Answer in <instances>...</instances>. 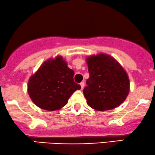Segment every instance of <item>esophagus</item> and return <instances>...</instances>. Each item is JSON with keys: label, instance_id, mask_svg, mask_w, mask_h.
<instances>
[{"label": "esophagus", "instance_id": "obj_1", "mask_svg": "<svg viewBox=\"0 0 155 155\" xmlns=\"http://www.w3.org/2000/svg\"><path fill=\"white\" fill-rule=\"evenodd\" d=\"M81 88L83 89V88H84V86H85V83H84V82H81Z\"/></svg>", "mask_w": 155, "mask_h": 155}]
</instances>
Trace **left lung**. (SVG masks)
Segmentation results:
<instances>
[{
  "instance_id": "left-lung-1",
  "label": "left lung",
  "mask_w": 155,
  "mask_h": 155,
  "mask_svg": "<svg viewBox=\"0 0 155 155\" xmlns=\"http://www.w3.org/2000/svg\"><path fill=\"white\" fill-rule=\"evenodd\" d=\"M87 64L89 78L83 94L88 106L104 111L120 105L130 91L128 74L123 67L104 54L89 56Z\"/></svg>"
}]
</instances>
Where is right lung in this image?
Returning a JSON list of instances; mask_svg holds the SVG:
<instances>
[{"instance_id": "add662e5", "label": "right lung", "mask_w": 155, "mask_h": 155, "mask_svg": "<svg viewBox=\"0 0 155 155\" xmlns=\"http://www.w3.org/2000/svg\"><path fill=\"white\" fill-rule=\"evenodd\" d=\"M74 74L61 56L47 60L29 80L30 97L43 110H59L67 104L75 91L81 88L74 82Z\"/></svg>"}]
</instances>
